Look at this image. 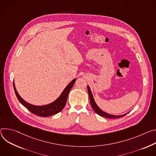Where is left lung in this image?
<instances>
[{
  "mask_svg": "<svg viewBox=\"0 0 156 156\" xmlns=\"http://www.w3.org/2000/svg\"><path fill=\"white\" fill-rule=\"evenodd\" d=\"M87 90H88V93H89V98H90V101L91 106H92L93 110L95 111V112L96 113H97L98 115H100L101 116H103V117L108 118H118L124 116L125 115H126V114H125V115H120V116H115V115H112L108 114V113H107L105 112H103L101 110H100L99 108V107L97 105V104L95 103V102L94 101V99L93 98L92 94L91 92V90H90L89 86H87Z\"/></svg>",
  "mask_w": 156,
  "mask_h": 156,
  "instance_id": "left-lung-1",
  "label": "left lung"
}]
</instances>
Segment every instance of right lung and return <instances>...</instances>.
Here are the masks:
<instances>
[{"mask_svg":"<svg viewBox=\"0 0 156 156\" xmlns=\"http://www.w3.org/2000/svg\"><path fill=\"white\" fill-rule=\"evenodd\" d=\"M76 80V79H75L70 82V83H69L65 88V89L64 90V91L62 92L60 97L56 101L50 103L49 105H44V106H35V105H31L30 103L26 102L24 100H23L21 98V97L19 95L18 92H17L15 87L14 82L13 83V89L15 90V93L16 94L17 98H18L19 101L25 107H26L30 112H31L34 115L40 116H43V117H47V116L55 115L60 112L64 108L67 101L68 94L69 92H70L71 88L73 87V86L75 83Z\"/></svg>","mask_w":156,"mask_h":156,"instance_id":"obj_1","label":"right lung"}]
</instances>
